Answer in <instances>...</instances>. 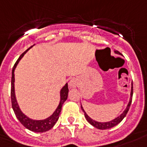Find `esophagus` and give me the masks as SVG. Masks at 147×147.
I'll use <instances>...</instances> for the list:
<instances>
[{
	"mask_svg": "<svg viewBox=\"0 0 147 147\" xmlns=\"http://www.w3.org/2000/svg\"><path fill=\"white\" fill-rule=\"evenodd\" d=\"M78 85V82L76 79H71L69 81V86L71 88H76Z\"/></svg>",
	"mask_w": 147,
	"mask_h": 147,
	"instance_id": "1",
	"label": "esophagus"
}]
</instances>
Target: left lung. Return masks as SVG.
I'll return each instance as SVG.
<instances>
[{
    "label": "left lung",
    "instance_id": "left-lung-1",
    "mask_svg": "<svg viewBox=\"0 0 147 147\" xmlns=\"http://www.w3.org/2000/svg\"><path fill=\"white\" fill-rule=\"evenodd\" d=\"M114 52L116 54H118V55H121L119 51H114ZM132 96H133V84H132V87H131V92H130V98H129V104L127 105V107L126 109L124 110V112L121 114L120 116H118L117 117H116L113 120H112L110 121H107V122H99V121H95V120H92L91 118L87 114L85 111H84V109H83L81 105V109L83 112L84 113V116H85V118L87 119V121L89 122V123L92 125H93L94 127L96 128L99 129H110L112 127H113V126H115L117 125V124H119L122 120L124 119V117L126 116L127 114V113H128L129 109V107H130V105H131V102H132Z\"/></svg>",
    "mask_w": 147,
    "mask_h": 147
}]
</instances>
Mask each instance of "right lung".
<instances>
[{"label":"right lung","instance_id":"obj_1","mask_svg":"<svg viewBox=\"0 0 147 147\" xmlns=\"http://www.w3.org/2000/svg\"><path fill=\"white\" fill-rule=\"evenodd\" d=\"M30 47V48H28L26 51L22 53L17 62L15 63L14 66L13 67V71H12V80H11V102H12V108L14 111V113L17 118L21 123L24 126L28 129L31 130L33 132L37 133H42L46 132L49 129L52 128L55 125V124L56 123V121L59 117L60 115V112L62 110V106L63 105V103L65 102L66 100L67 99V96H68V85L67 84H66L60 90V101L58 105V107L55 109V111L52 113V115H51L49 117L46 118L44 120H33L30 117H28L27 116L25 115L22 110L19 108L18 104L16 99V96H15V89H14V70L16 67L19 63V61L21 60V59L24 56V55L31 48Z\"/></svg>","mask_w":147,"mask_h":147}]
</instances>
